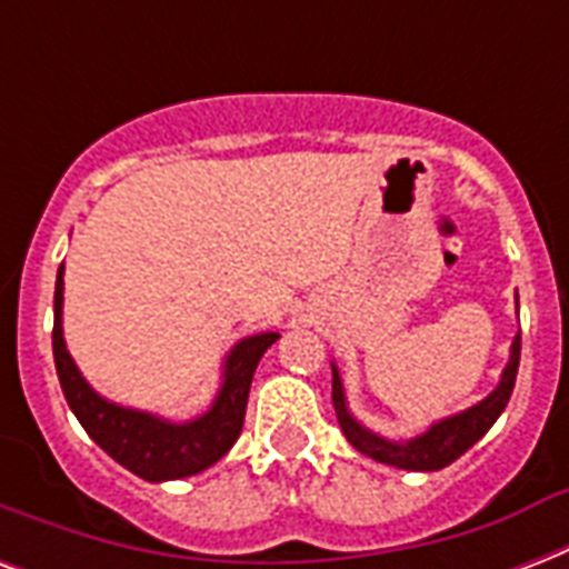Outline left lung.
I'll return each instance as SVG.
<instances>
[{
	"label": "left lung",
	"instance_id": "obj_1",
	"mask_svg": "<svg viewBox=\"0 0 569 569\" xmlns=\"http://www.w3.org/2000/svg\"><path fill=\"white\" fill-rule=\"evenodd\" d=\"M517 310H520V298H517ZM517 369H520V333L511 342V360L505 366L502 380L496 383V389L485 401H478L463 413L446 416L440 422H433L431 428L413 440L396 442L380 437V433L369 431L366 425H360L348 410L346 389H342V378L339 369L333 366V407H337V419L342 433L357 451H363L378 463H389L398 469H413V472H437V469L449 467L451 460H458L467 449H472L487 431L490 425L502 416L508 407V398L513 392V380H517Z\"/></svg>",
	"mask_w": 569,
	"mask_h": 569
}]
</instances>
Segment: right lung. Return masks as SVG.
I'll list each match as a JSON object with an SVG mask.
<instances>
[{
  "instance_id": "add662e5",
  "label": "right lung",
  "mask_w": 569,
  "mask_h": 569,
  "mask_svg": "<svg viewBox=\"0 0 569 569\" xmlns=\"http://www.w3.org/2000/svg\"><path fill=\"white\" fill-rule=\"evenodd\" d=\"M61 303H64V266L58 268L56 277V325H52L56 372L70 410L109 458L136 472L138 478L159 485V481L197 476L232 449L244 425L250 380L262 355L274 346L280 333H253L236 342L223 360L221 389L212 407L191 422H168L162 416L114 405L82 378L67 351Z\"/></svg>"
}]
</instances>
